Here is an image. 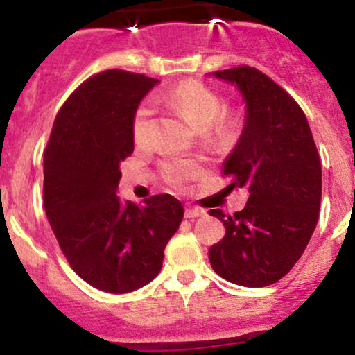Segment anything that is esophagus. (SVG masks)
<instances>
[{
  "label": "esophagus",
  "mask_w": 355,
  "mask_h": 355,
  "mask_svg": "<svg viewBox=\"0 0 355 355\" xmlns=\"http://www.w3.org/2000/svg\"><path fill=\"white\" fill-rule=\"evenodd\" d=\"M203 215H205V210H200V209L185 210V218H197V217H203Z\"/></svg>",
  "instance_id": "esophagus-1"
}]
</instances>
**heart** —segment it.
Wrapping results in <instances>:
<instances>
[{
	"mask_svg": "<svg viewBox=\"0 0 355 355\" xmlns=\"http://www.w3.org/2000/svg\"><path fill=\"white\" fill-rule=\"evenodd\" d=\"M155 101L170 105L177 112H180L191 125L200 130L210 128L223 110L222 96L209 85L198 80L180 81L166 92L155 95ZM153 113L155 105L152 100L141 101L135 110V115L132 120V137L135 145L144 146L148 141L150 121H152ZM160 173L168 185L175 187V189H183L191 178L200 173V166L193 160L172 158V160H166L160 165Z\"/></svg>",
	"mask_w": 355,
	"mask_h": 355,
	"instance_id": "b5f03b06",
	"label": "heart"
}]
</instances>
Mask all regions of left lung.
<instances>
[{
	"label": "left lung",
	"instance_id": "left-lung-1",
	"mask_svg": "<svg viewBox=\"0 0 355 355\" xmlns=\"http://www.w3.org/2000/svg\"><path fill=\"white\" fill-rule=\"evenodd\" d=\"M245 100V125L223 164L229 190L245 187L243 210L222 220L225 237L210 247V266L243 287H267L291 272L304 254L322 197L320 158L302 108L262 71L250 67L214 71Z\"/></svg>",
	"mask_w": 355,
	"mask_h": 355
}]
</instances>
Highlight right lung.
<instances>
[{"instance_id":"1","label":"right lung","mask_w":355,"mask_h":355,"mask_svg":"<svg viewBox=\"0 0 355 355\" xmlns=\"http://www.w3.org/2000/svg\"><path fill=\"white\" fill-rule=\"evenodd\" d=\"M157 83L123 70L92 76L60 108L44 150L43 200L53 234L73 270L110 294L152 282L183 218V205L168 193L141 205L116 195L120 164L133 153V115Z\"/></svg>"}]
</instances>
